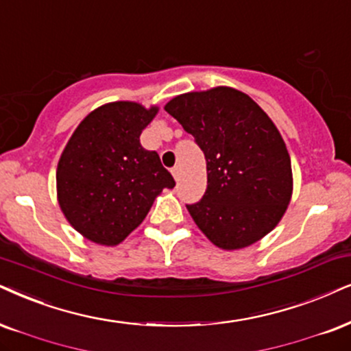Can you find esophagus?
Returning a JSON list of instances; mask_svg holds the SVG:
<instances>
[{
    "instance_id": "34e87169",
    "label": "esophagus",
    "mask_w": 351,
    "mask_h": 351,
    "mask_svg": "<svg viewBox=\"0 0 351 351\" xmlns=\"http://www.w3.org/2000/svg\"><path fill=\"white\" fill-rule=\"evenodd\" d=\"M171 175H173V178L178 181V180H180V175H181V168H180L178 165L173 167V168H171Z\"/></svg>"
}]
</instances>
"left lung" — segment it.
<instances>
[{
    "label": "left lung",
    "instance_id": "left-lung-1",
    "mask_svg": "<svg viewBox=\"0 0 351 351\" xmlns=\"http://www.w3.org/2000/svg\"><path fill=\"white\" fill-rule=\"evenodd\" d=\"M165 110L206 157V193L186 204L202 233L221 250L265 237L285 214L293 189L290 155L272 119L230 87L178 95Z\"/></svg>",
    "mask_w": 351,
    "mask_h": 351
}]
</instances>
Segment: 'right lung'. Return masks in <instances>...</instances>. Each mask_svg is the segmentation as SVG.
Returning a JSON list of instances; mask_svg holds the SVG:
<instances>
[{
    "instance_id": "right-lung-1",
    "label": "right lung",
    "mask_w": 351,
    "mask_h": 351,
    "mask_svg": "<svg viewBox=\"0 0 351 351\" xmlns=\"http://www.w3.org/2000/svg\"><path fill=\"white\" fill-rule=\"evenodd\" d=\"M157 114L132 101H114L87 114L71 136L56 170L58 202L79 233L99 245L121 243L163 188H175L141 132Z\"/></svg>"
}]
</instances>
